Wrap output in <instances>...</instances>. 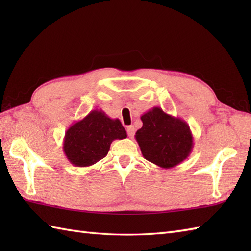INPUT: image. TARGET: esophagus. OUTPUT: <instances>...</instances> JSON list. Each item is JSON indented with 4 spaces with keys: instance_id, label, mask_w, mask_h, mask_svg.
I'll return each instance as SVG.
<instances>
[{
    "instance_id": "34e87169",
    "label": "esophagus",
    "mask_w": 251,
    "mask_h": 251,
    "mask_svg": "<svg viewBox=\"0 0 251 251\" xmlns=\"http://www.w3.org/2000/svg\"><path fill=\"white\" fill-rule=\"evenodd\" d=\"M127 134L130 138L134 137L135 135V127L134 126H127Z\"/></svg>"
}]
</instances>
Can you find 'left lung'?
<instances>
[{"label":"left lung","mask_w":251,"mask_h":251,"mask_svg":"<svg viewBox=\"0 0 251 251\" xmlns=\"http://www.w3.org/2000/svg\"><path fill=\"white\" fill-rule=\"evenodd\" d=\"M142 127L135 138L143 157L169 169L182 163L193 149V135L184 120L167 114L158 106L141 115Z\"/></svg>","instance_id":"1"}]
</instances>
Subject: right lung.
I'll return each mask as SVG.
<instances>
[{"mask_svg":"<svg viewBox=\"0 0 251 251\" xmlns=\"http://www.w3.org/2000/svg\"><path fill=\"white\" fill-rule=\"evenodd\" d=\"M126 137L119 119L94 110L69 127L63 138V152L73 166L88 167L106 156L112 142Z\"/></svg>","mask_w":251,"mask_h":251,"instance_id":"right-lung-1","label":"right lung"}]
</instances>
